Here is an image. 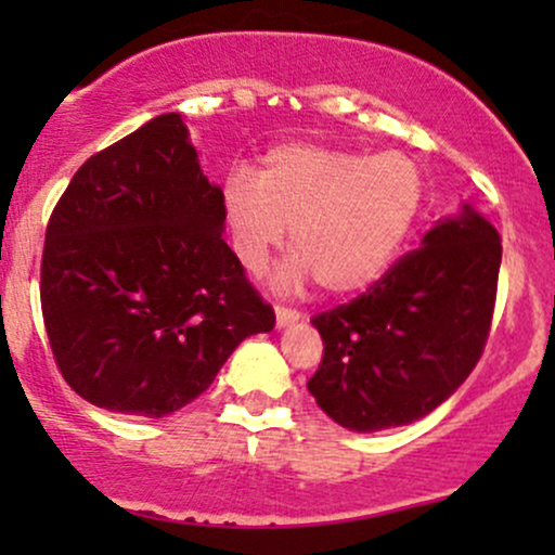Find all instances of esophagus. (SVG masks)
<instances>
[{
  "mask_svg": "<svg viewBox=\"0 0 555 555\" xmlns=\"http://www.w3.org/2000/svg\"><path fill=\"white\" fill-rule=\"evenodd\" d=\"M295 321H299L297 310L284 308V305H276V326H279V328L289 326V323H295Z\"/></svg>",
  "mask_w": 555,
  "mask_h": 555,
  "instance_id": "esophagus-1",
  "label": "esophagus"
}]
</instances>
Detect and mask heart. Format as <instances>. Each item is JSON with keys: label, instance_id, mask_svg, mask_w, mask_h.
Segmentation results:
<instances>
[{"label": "heart", "instance_id": "obj_1", "mask_svg": "<svg viewBox=\"0 0 555 555\" xmlns=\"http://www.w3.org/2000/svg\"><path fill=\"white\" fill-rule=\"evenodd\" d=\"M423 203V171L404 154H362L313 143L269 151L258 180L234 171L224 216L240 263L258 273L292 227L295 256L282 284L315 279L354 295L384 276Z\"/></svg>", "mask_w": 555, "mask_h": 555}]
</instances>
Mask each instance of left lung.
Returning a JSON list of instances; mask_svg holds the SVG:
<instances>
[{
  "label": "left lung",
  "instance_id": "1",
  "mask_svg": "<svg viewBox=\"0 0 555 555\" xmlns=\"http://www.w3.org/2000/svg\"><path fill=\"white\" fill-rule=\"evenodd\" d=\"M499 269V232L464 206L365 295L310 318L323 339V360L308 380L318 406L354 433L430 415L486 349Z\"/></svg>",
  "mask_w": 555,
  "mask_h": 555
}]
</instances>
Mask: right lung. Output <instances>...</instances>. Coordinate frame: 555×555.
<instances>
[{"mask_svg": "<svg viewBox=\"0 0 555 555\" xmlns=\"http://www.w3.org/2000/svg\"><path fill=\"white\" fill-rule=\"evenodd\" d=\"M224 219V193L175 112L75 171L41 258L43 326L75 393L122 415H171L242 339L273 328Z\"/></svg>", "mask_w": 555, "mask_h": 555, "instance_id": "add662e5", "label": "right lung"}]
</instances>
